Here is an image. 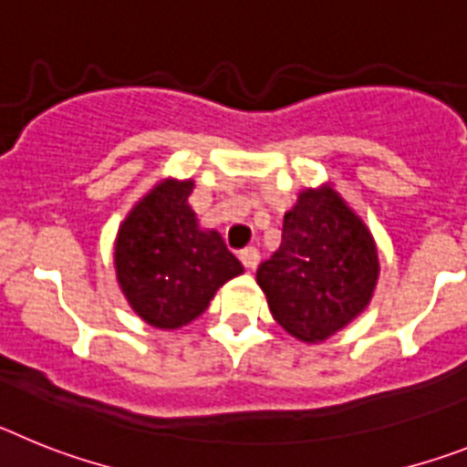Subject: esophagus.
<instances>
[{
  "label": "esophagus",
  "mask_w": 467,
  "mask_h": 467,
  "mask_svg": "<svg viewBox=\"0 0 467 467\" xmlns=\"http://www.w3.org/2000/svg\"><path fill=\"white\" fill-rule=\"evenodd\" d=\"M239 261L244 263V267H249V270H256L258 263H261V251H258L256 246H246V249L239 254Z\"/></svg>",
  "instance_id": "1"
}]
</instances>
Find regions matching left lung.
Segmentation results:
<instances>
[{"instance_id": "left-lung-1", "label": "left lung", "mask_w": 467, "mask_h": 467, "mask_svg": "<svg viewBox=\"0 0 467 467\" xmlns=\"http://www.w3.org/2000/svg\"><path fill=\"white\" fill-rule=\"evenodd\" d=\"M376 279L374 237L331 188L301 192L284 216L282 246L256 273L273 317L307 343L352 322L371 301Z\"/></svg>"}]
</instances>
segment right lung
<instances>
[{
    "instance_id": "add662e5",
    "label": "right lung",
    "mask_w": 467,
    "mask_h": 467,
    "mask_svg": "<svg viewBox=\"0 0 467 467\" xmlns=\"http://www.w3.org/2000/svg\"><path fill=\"white\" fill-rule=\"evenodd\" d=\"M192 181H164L121 223L115 244L119 286L157 329L200 317L218 289L244 267L216 230H200L188 206Z\"/></svg>"
}]
</instances>
